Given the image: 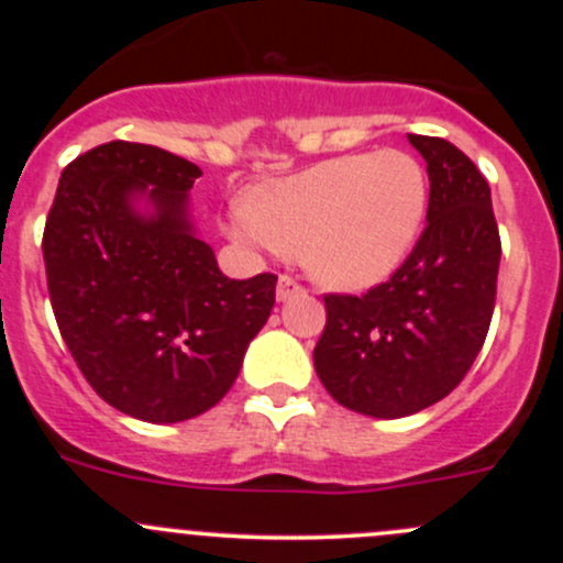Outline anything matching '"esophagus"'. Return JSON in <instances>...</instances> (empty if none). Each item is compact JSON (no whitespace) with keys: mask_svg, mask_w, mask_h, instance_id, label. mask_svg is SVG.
<instances>
[{"mask_svg":"<svg viewBox=\"0 0 563 563\" xmlns=\"http://www.w3.org/2000/svg\"><path fill=\"white\" fill-rule=\"evenodd\" d=\"M302 291H305V288L299 286L294 277L280 275V280H277V299H280V302H286V299H291L294 294H302Z\"/></svg>","mask_w":563,"mask_h":563,"instance_id":"esophagus-1","label":"esophagus"}]
</instances>
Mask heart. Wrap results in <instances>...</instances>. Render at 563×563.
<instances>
[{
    "label": "heart",
    "instance_id": "b5f03b06",
    "mask_svg": "<svg viewBox=\"0 0 563 563\" xmlns=\"http://www.w3.org/2000/svg\"><path fill=\"white\" fill-rule=\"evenodd\" d=\"M428 203L422 163L411 152L382 150L261 181L231 203L225 225L258 253H299L327 286L367 288L411 255Z\"/></svg>",
    "mask_w": 563,
    "mask_h": 563
}]
</instances>
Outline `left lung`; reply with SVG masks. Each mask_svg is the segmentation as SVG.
<instances>
[{"label": "left lung", "instance_id": "left-lung-1", "mask_svg": "<svg viewBox=\"0 0 563 563\" xmlns=\"http://www.w3.org/2000/svg\"><path fill=\"white\" fill-rule=\"evenodd\" d=\"M430 176L428 225L382 286L327 294L316 373L340 406L397 419L463 382L496 308L498 240L490 187L455 144L408 135Z\"/></svg>", "mask_w": 563, "mask_h": 563}]
</instances>
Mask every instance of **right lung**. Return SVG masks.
<instances>
[{
  "label": "right lung",
  "mask_w": 563,
  "mask_h": 563,
  "mask_svg": "<svg viewBox=\"0 0 563 563\" xmlns=\"http://www.w3.org/2000/svg\"><path fill=\"white\" fill-rule=\"evenodd\" d=\"M198 176L161 146H95L62 172L43 231L51 308L78 371L108 406L155 424L220 402L275 305V275L231 280L196 236Z\"/></svg>",
  "instance_id": "right-lung-1"
}]
</instances>
